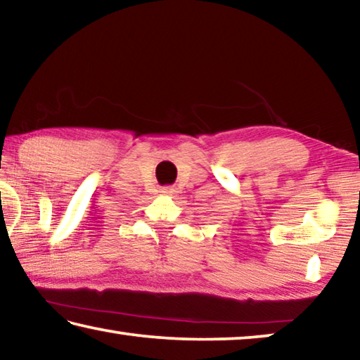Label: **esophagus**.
<instances>
[{"instance_id":"obj_1","label":"esophagus","mask_w":360,"mask_h":360,"mask_svg":"<svg viewBox=\"0 0 360 360\" xmlns=\"http://www.w3.org/2000/svg\"><path fill=\"white\" fill-rule=\"evenodd\" d=\"M162 193H165V195H174V193H176V188L172 187V186L162 187Z\"/></svg>"}]
</instances>
